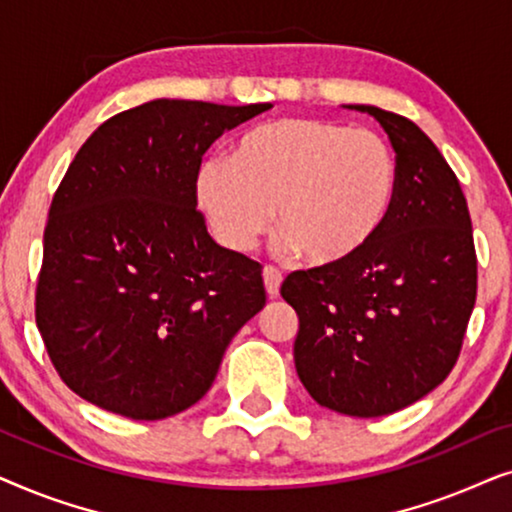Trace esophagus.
I'll list each match as a JSON object with an SVG mask.
<instances>
[{
    "mask_svg": "<svg viewBox=\"0 0 512 512\" xmlns=\"http://www.w3.org/2000/svg\"><path fill=\"white\" fill-rule=\"evenodd\" d=\"M263 282H265V291H268L270 298L279 296V286H282V272L272 265H265L263 268Z\"/></svg>",
    "mask_w": 512,
    "mask_h": 512,
    "instance_id": "34e87169",
    "label": "esophagus"
}]
</instances>
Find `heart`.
Listing matches in <instances>:
<instances>
[{
	"label": "heart",
	"mask_w": 512,
	"mask_h": 512,
	"mask_svg": "<svg viewBox=\"0 0 512 512\" xmlns=\"http://www.w3.org/2000/svg\"><path fill=\"white\" fill-rule=\"evenodd\" d=\"M398 191V160L373 130L317 118H279L244 132L226 158L195 174V205L216 242L235 254L282 226L279 254L338 265L375 240Z\"/></svg>",
	"instance_id": "b5f03b06"
}]
</instances>
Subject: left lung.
<instances>
[{"instance_id": "8db88e82", "label": "left lung", "mask_w": 512, "mask_h": 512, "mask_svg": "<svg viewBox=\"0 0 512 512\" xmlns=\"http://www.w3.org/2000/svg\"><path fill=\"white\" fill-rule=\"evenodd\" d=\"M389 135L398 191L366 249L338 265L291 272L282 298L298 314L300 382L328 410L382 417L450 375L478 291L471 214L457 174L408 118L349 104Z\"/></svg>"}]
</instances>
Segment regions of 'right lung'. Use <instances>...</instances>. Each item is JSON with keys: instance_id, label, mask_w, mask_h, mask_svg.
I'll return each mask as SVG.
<instances>
[{"instance_id": "1", "label": "right lung", "mask_w": 512, "mask_h": 512, "mask_svg": "<svg viewBox=\"0 0 512 512\" xmlns=\"http://www.w3.org/2000/svg\"><path fill=\"white\" fill-rule=\"evenodd\" d=\"M272 104L153 100L104 121L53 195L37 326L74 394L165 419L212 387L263 310L261 265L219 247L195 209L202 156Z\"/></svg>"}]
</instances>
